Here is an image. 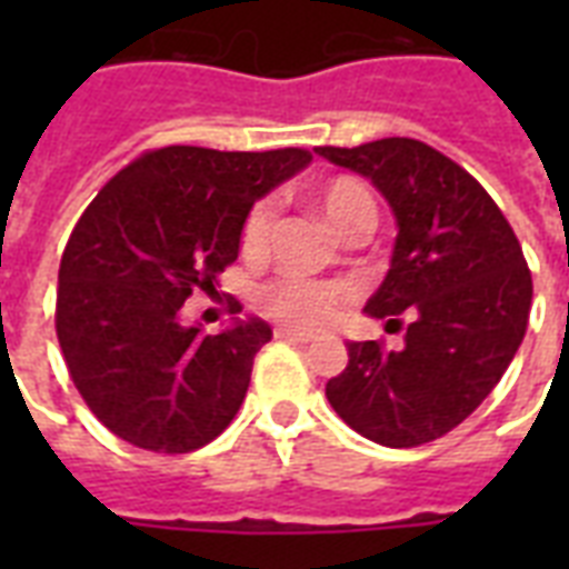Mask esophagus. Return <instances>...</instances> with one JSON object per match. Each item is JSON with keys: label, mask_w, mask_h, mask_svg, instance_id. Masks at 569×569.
Masks as SVG:
<instances>
[{"label": "esophagus", "mask_w": 569, "mask_h": 569, "mask_svg": "<svg viewBox=\"0 0 569 569\" xmlns=\"http://www.w3.org/2000/svg\"><path fill=\"white\" fill-rule=\"evenodd\" d=\"M274 337L283 339V342H298V346H310L312 342L310 333H301V330H289V328L274 330Z\"/></svg>", "instance_id": "1"}]
</instances>
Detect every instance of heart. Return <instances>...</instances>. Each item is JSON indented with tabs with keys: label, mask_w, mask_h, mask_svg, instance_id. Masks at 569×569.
<instances>
[{
	"label": "heart",
	"mask_w": 569,
	"mask_h": 569,
	"mask_svg": "<svg viewBox=\"0 0 569 569\" xmlns=\"http://www.w3.org/2000/svg\"><path fill=\"white\" fill-rule=\"evenodd\" d=\"M310 203L321 212V218L342 236H360V232L375 230L378 223V203L372 191L366 189V182L355 177H333L310 191ZM271 223H274V209L271 203H257L244 218L241 227V250L248 257H262L271 239ZM348 289L339 283H319L307 277H277L259 292V307L266 310L280 325L289 328H321L328 321L337 319V312L346 307Z\"/></svg>",
	"instance_id": "b5f03b06"
}]
</instances>
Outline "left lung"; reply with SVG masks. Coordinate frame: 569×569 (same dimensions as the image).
Segmentation results:
<instances>
[{
	"mask_svg": "<svg viewBox=\"0 0 569 569\" xmlns=\"http://www.w3.org/2000/svg\"><path fill=\"white\" fill-rule=\"evenodd\" d=\"M372 180L396 214V248L366 316L405 328V348L348 342L330 407L366 440L413 449L458 428L511 366L531 310L522 248L478 180L413 138L316 147Z\"/></svg>",
	"mask_w": 569,
	"mask_h": 569,
	"instance_id": "left-lung-1",
	"label": "left lung"
}]
</instances>
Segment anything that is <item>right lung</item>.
<instances>
[{
    "label": "right lung",
    "instance_id": "right-lung-1",
    "mask_svg": "<svg viewBox=\"0 0 569 569\" xmlns=\"http://www.w3.org/2000/svg\"><path fill=\"white\" fill-rule=\"evenodd\" d=\"M298 147L221 153L162 147L138 156L93 197L58 268L56 333L91 413L138 449L186 455L239 413L271 328L239 319L203 333L182 307L239 257L259 197L303 171Z\"/></svg>",
    "mask_w": 569,
    "mask_h": 569
}]
</instances>
